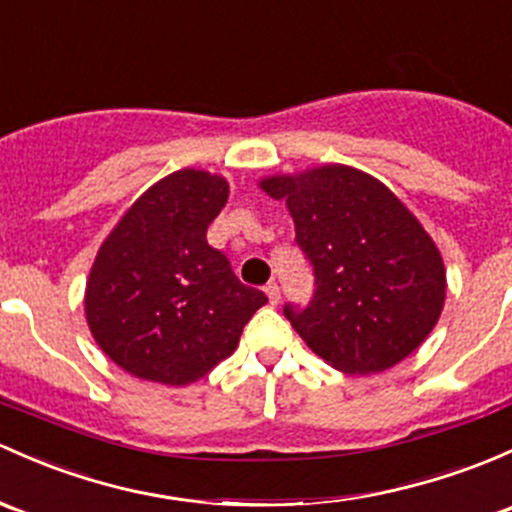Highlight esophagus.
Instances as JSON below:
<instances>
[{"label":"esophagus","mask_w":512,"mask_h":512,"mask_svg":"<svg viewBox=\"0 0 512 512\" xmlns=\"http://www.w3.org/2000/svg\"><path fill=\"white\" fill-rule=\"evenodd\" d=\"M265 292H267V297H270V304L277 306L279 299H282V292H279V284L277 282H270L265 287Z\"/></svg>","instance_id":"1"}]
</instances>
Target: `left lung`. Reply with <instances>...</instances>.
<instances>
[{"instance_id": "obj_1", "label": "left lung", "mask_w": 512, "mask_h": 512, "mask_svg": "<svg viewBox=\"0 0 512 512\" xmlns=\"http://www.w3.org/2000/svg\"><path fill=\"white\" fill-rule=\"evenodd\" d=\"M284 198L297 245L314 272L306 306L284 316L316 355L370 375L407 358L439 321L446 272L432 238L390 188L331 164L260 184Z\"/></svg>"}]
</instances>
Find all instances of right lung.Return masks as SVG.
<instances>
[{
  "label": "right lung",
  "mask_w": 512,
  "mask_h": 512,
  "mask_svg": "<svg viewBox=\"0 0 512 512\" xmlns=\"http://www.w3.org/2000/svg\"><path fill=\"white\" fill-rule=\"evenodd\" d=\"M228 181L181 169L137 198L102 242L85 289L98 346L129 375L188 385L233 355L265 292L235 277L206 230Z\"/></svg>",
  "instance_id": "right-lung-1"
}]
</instances>
